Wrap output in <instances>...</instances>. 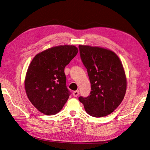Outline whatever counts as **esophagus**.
I'll use <instances>...</instances> for the list:
<instances>
[{"label":"esophagus","instance_id":"esophagus-1","mask_svg":"<svg viewBox=\"0 0 150 150\" xmlns=\"http://www.w3.org/2000/svg\"><path fill=\"white\" fill-rule=\"evenodd\" d=\"M79 91H75L73 92V93H72V94H73V96L74 97H77L79 95Z\"/></svg>","mask_w":150,"mask_h":150}]
</instances>
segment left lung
I'll return each mask as SVG.
<instances>
[{
	"mask_svg": "<svg viewBox=\"0 0 150 150\" xmlns=\"http://www.w3.org/2000/svg\"><path fill=\"white\" fill-rule=\"evenodd\" d=\"M80 57L87 69L91 91L79 100L90 116L103 117L115 110L123 99L126 78L119 57L110 50L79 46Z\"/></svg>",
	"mask_w": 150,
	"mask_h": 150,
	"instance_id": "left-lung-1",
	"label": "left lung"
}]
</instances>
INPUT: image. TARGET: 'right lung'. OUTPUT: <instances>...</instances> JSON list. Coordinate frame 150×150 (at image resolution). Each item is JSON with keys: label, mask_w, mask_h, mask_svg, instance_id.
Listing matches in <instances>:
<instances>
[{"label": "right lung", "mask_w": 150, "mask_h": 150, "mask_svg": "<svg viewBox=\"0 0 150 150\" xmlns=\"http://www.w3.org/2000/svg\"><path fill=\"white\" fill-rule=\"evenodd\" d=\"M78 52L74 46H59L39 53L30 62L25 79L27 96L34 106L46 115L59 112L71 93L64 68Z\"/></svg>", "instance_id": "add662e5"}]
</instances>
